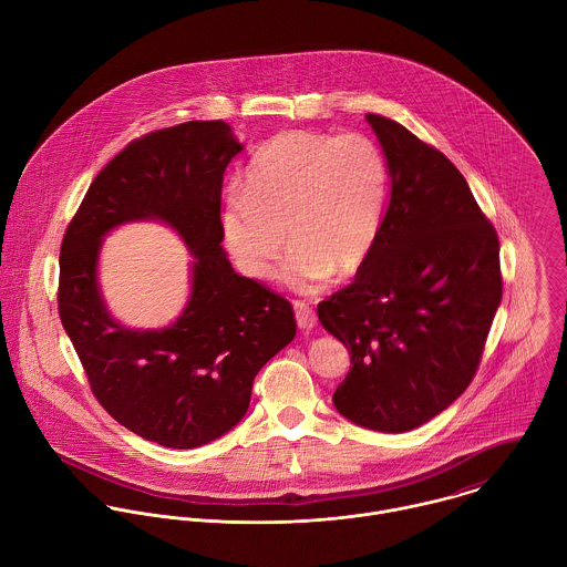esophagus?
I'll list each match as a JSON object with an SVG mask.
<instances>
[{
  "instance_id": "obj_1",
  "label": "esophagus",
  "mask_w": 567,
  "mask_h": 567,
  "mask_svg": "<svg viewBox=\"0 0 567 567\" xmlns=\"http://www.w3.org/2000/svg\"><path fill=\"white\" fill-rule=\"evenodd\" d=\"M293 309H296L298 327H300L302 331H311V329H316L318 318H316V311H313L311 307H307L305 302H293Z\"/></svg>"
}]
</instances>
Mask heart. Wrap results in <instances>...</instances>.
Listing matches in <instances>:
<instances>
[{"instance_id":"b5f03b06","label":"heart","mask_w":567,"mask_h":567,"mask_svg":"<svg viewBox=\"0 0 567 567\" xmlns=\"http://www.w3.org/2000/svg\"><path fill=\"white\" fill-rule=\"evenodd\" d=\"M390 193L381 146L363 133L282 131L251 155L240 197H229L221 234L234 262L269 278L285 249L282 278L320 291L333 274H354L372 254Z\"/></svg>"}]
</instances>
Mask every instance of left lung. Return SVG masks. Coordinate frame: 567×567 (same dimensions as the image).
Here are the masks:
<instances>
[{
  "label": "left lung",
  "instance_id": "8db88e82",
  "mask_svg": "<svg viewBox=\"0 0 567 567\" xmlns=\"http://www.w3.org/2000/svg\"><path fill=\"white\" fill-rule=\"evenodd\" d=\"M365 120L390 166V202L372 254L318 318L350 352L338 412L401 434L471 383L502 302L499 240L441 151L394 120Z\"/></svg>",
  "mask_w": 567,
  "mask_h": 567
}]
</instances>
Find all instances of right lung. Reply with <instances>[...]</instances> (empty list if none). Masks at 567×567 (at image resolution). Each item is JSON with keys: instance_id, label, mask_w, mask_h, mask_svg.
<instances>
[{"instance_id": "obj_1", "label": "right lung", "mask_w": 567, "mask_h": 567, "mask_svg": "<svg viewBox=\"0 0 567 567\" xmlns=\"http://www.w3.org/2000/svg\"><path fill=\"white\" fill-rule=\"evenodd\" d=\"M245 146L224 120H193L131 142L92 182L61 245L59 316L101 405L171 450L208 445L240 423L258 370L296 338L291 305L238 276L221 245L227 164ZM155 220L192 251V293L168 328L111 316L97 278L104 236Z\"/></svg>"}]
</instances>
